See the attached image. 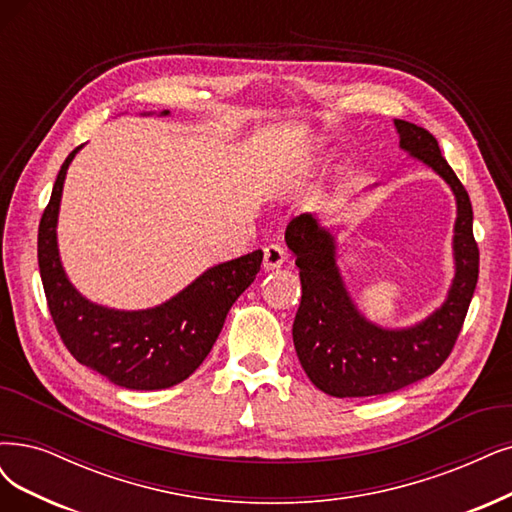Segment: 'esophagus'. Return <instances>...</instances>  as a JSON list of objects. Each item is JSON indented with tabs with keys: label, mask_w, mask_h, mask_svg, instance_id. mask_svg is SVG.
Masks as SVG:
<instances>
[{
	"label": "esophagus",
	"mask_w": 512,
	"mask_h": 512,
	"mask_svg": "<svg viewBox=\"0 0 512 512\" xmlns=\"http://www.w3.org/2000/svg\"><path fill=\"white\" fill-rule=\"evenodd\" d=\"M285 261H287V251L282 249L280 244H268L266 249H263V268L266 270H276Z\"/></svg>",
	"instance_id": "1"
}]
</instances>
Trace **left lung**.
<instances>
[{
    "instance_id": "obj_1",
    "label": "left lung",
    "mask_w": 512,
    "mask_h": 512,
    "mask_svg": "<svg viewBox=\"0 0 512 512\" xmlns=\"http://www.w3.org/2000/svg\"><path fill=\"white\" fill-rule=\"evenodd\" d=\"M394 126L401 147L437 170L456 194V278L445 304L424 323L405 331L380 329L367 323L350 301L335 266L333 236L312 215L289 221L285 238L301 280V304L293 323L295 350L310 382L339 399L388 394L437 371L458 342L479 278L472 204L462 181L426 128L405 120H394Z\"/></svg>"
}]
</instances>
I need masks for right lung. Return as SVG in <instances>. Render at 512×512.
I'll use <instances>...</instances> for the list:
<instances>
[{
	"label": "right lung",
	"instance_id": "obj_1",
	"mask_svg": "<svg viewBox=\"0 0 512 512\" xmlns=\"http://www.w3.org/2000/svg\"><path fill=\"white\" fill-rule=\"evenodd\" d=\"M168 113V111H164ZM54 181L37 230V261L48 310L75 361L132 390H162L187 380L211 352L225 316L261 268V251L219 263L166 304L120 312L90 304L67 280L56 249V215L67 166Z\"/></svg>",
	"mask_w": 512,
	"mask_h": 512
}]
</instances>
